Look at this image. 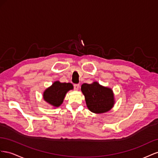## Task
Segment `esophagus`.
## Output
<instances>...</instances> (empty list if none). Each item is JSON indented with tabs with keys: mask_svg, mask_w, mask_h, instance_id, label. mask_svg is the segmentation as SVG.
<instances>
[{
	"mask_svg": "<svg viewBox=\"0 0 158 158\" xmlns=\"http://www.w3.org/2000/svg\"><path fill=\"white\" fill-rule=\"evenodd\" d=\"M73 86H74V89L75 90V91H78V89L79 88V84H75Z\"/></svg>",
	"mask_w": 158,
	"mask_h": 158,
	"instance_id": "34e87169",
	"label": "esophagus"
}]
</instances>
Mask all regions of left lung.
Segmentation results:
<instances>
[{"label":"left lung","instance_id":"1","mask_svg":"<svg viewBox=\"0 0 158 158\" xmlns=\"http://www.w3.org/2000/svg\"><path fill=\"white\" fill-rule=\"evenodd\" d=\"M81 91L87 106L94 113L101 114L109 111L114 105V93L110 88L103 87L98 82L83 83Z\"/></svg>","mask_w":158,"mask_h":158}]
</instances>
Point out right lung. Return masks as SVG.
Returning a JSON list of instances; mask_svg holds the SVG:
<instances>
[{
    "label": "right lung",
    "instance_id": "obj_1",
    "mask_svg": "<svg viewBox=\"0 0 158 158\" xmlns=\"http://www.w3.org/2000/svg\"><path fill=\"white\" fill-rule=\"evenodd\" d=\"M73 89L71 83H60L57 81L45 90L43 94L44 100L54 107H58L64 102L66 93Z\"/></svg>",
    "mask_w": 158,
    "mask_h": 158
}]
</instances>
